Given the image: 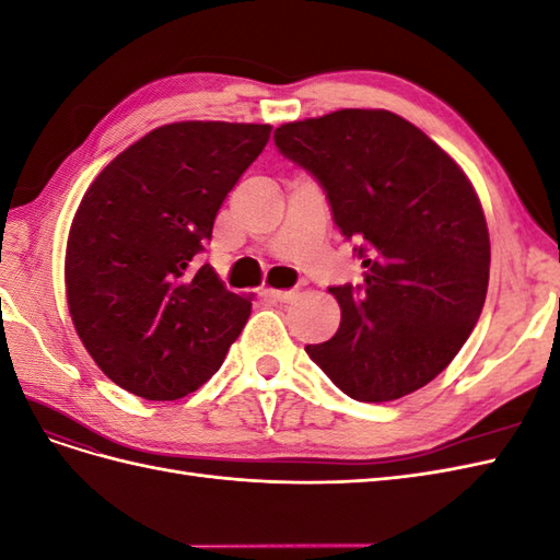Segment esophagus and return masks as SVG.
<instances>
[{
    "label": "esophagus",
    "mask_w": 560,
    "mask_h": 560,
    "mask_svg": "<svg viewBox=\"0 0 560 560\" xmlns=\"http://www.w3.org/2000/svg\"><path fill=\"white\" fill-rule=\"evenodd\" d=\"M264 294L268 296V299H273V301H280V303H290V301H294L296 296H299V292L296 290H264Z\"/></svg>",
    "instance_id": "esophagus-1"
}]
</instances>
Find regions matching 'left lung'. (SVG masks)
<instances>
[{
  "label": "left lung",
  "mask_w": 560,
  "mask_h": 560,
  "mask_svg": "<svg viewBox=\"0 0 560 560\" xmlns=\"http://www.w3.org/2000/svg\"><path fill=\"white\" fill-rule=\"evenodd\" d=\"M273 138L319 179L364 268L362 287H329L341 325L306 352L358 401L416 393L460 352L488 292L490 238L469 177L387 109H338Z\"/></svg>",
  "instance_id": "left-lung-1"
}]
</instances>
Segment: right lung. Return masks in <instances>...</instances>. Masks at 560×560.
I'll return each mask as SVG.
<instances>
[{"label":"right lung","instance_id":"add662e5","mask_svg":"<svg viewBox=\"0 0 560 560\" xmlns=\"http://www.w3.org/2000/svg\"><path fill=\"white\" fill-rule=\"evenodd\" d=\"M268 138V124H167L83 194L65 249L67 308L93 362L130 395L196 393L243 331L252 296L194 259Z\"/></svg>","mask_w":560,"mask_h":560}]
</instances>
